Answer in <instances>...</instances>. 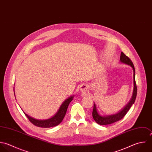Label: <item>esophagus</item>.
<instances>
[{
  "label": "esophagus",
  "mask_w": 152,
  "mask_h": 152,
  "mask_svg": "<svg viewBox=\"0 0 152 152\" xmlns=\"http://www.w3.org/2000/svg\"><path fill=\"white\" fill-rule=\"evenodd\" d=\"M88 86L87 85H86V84H83L81 86V88H80V90L82 92H84V93H86L88 91Z\"/></svg>",
  "instance_id": "1"
}]
</instances>
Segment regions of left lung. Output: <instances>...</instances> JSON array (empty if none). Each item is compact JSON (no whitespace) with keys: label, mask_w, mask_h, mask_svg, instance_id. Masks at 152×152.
<instances>
[{"label":"left lung","mask_w":152,"mask_h":152,"mask_svg":"<svg viewBox=\"0 0 152 152\" xmlns=\"http://www.w3.org/2000/svg\"><path fill=\"white\" fill-rule=\"evenodd\" d=\"M120 62L126 64L127 65H129L131 66L133 70V83H134V88H133V95L131 100L129 102V103L118 113L113 114V115H109L106 116H102L100 115L97 111L96 104L94 102V108L93 110V117L94 120L96 121L97 123L100 125H107L110 124H112L113 123H115L118 120H120L122 119L125 115L127 114V113L130 110L132 105L134 103V101L136 98L137 96V86L136 84L135 81V69L134 65L132 62V61L130 60V59L123 52H121L120 55Z\"/></svg>","instance_id":"1"}]
</instances>
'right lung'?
I'll return each mask as SVG.
<instances>
[{
	"label": "right lung",
	"mask_w": 152,
	"mask_h": 152,
	"mask_svg": "<svg viewBox=\"0 0 152 152\" xmlns=\"http://www.w3.org/2000/svg\"><path fill=\"white\" fill-rule=\"evenodd\" d=\"M15 94V93H14ZM74 96H71L66 100L64 101V102L62 104L61 107H59L58 112L56 113V114L51 117L49 119L47 120H37L35 119L32 117H30L28 114H26L25 113L24 114L27 117V118L29 119V120L35 126L39 127H43V128H49L52 127H55L58 125L59 123H61L62 120L64 119L68 107L70 103V102L72 100Z\"/></svg>",
	"instance_id": "right-lung-1"
}]
</instances>
